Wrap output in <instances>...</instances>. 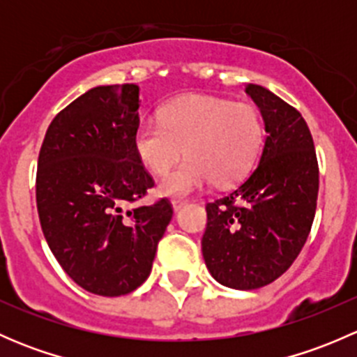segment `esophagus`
Wrapping results in <instances>:
<instances>
[{
	"label": "esophagus",
	"instance_id": "esophagus-1",
	"mask_svg": "<svg viewBox=\"0 0 357 357\" xmlns=\"http://www.w3.org/2000/svg\"><path fill=\"white\" fill-rule=\"evenodd\" d=\"M185 204H186V200L174 199V200H172V208H174V211H179V208H181Z\"/></svg>",
	"mask_w": 357,
	"mask_h": 357
}]
</instances>
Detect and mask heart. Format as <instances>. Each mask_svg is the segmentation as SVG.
<instances>
[{"label": "heart", "mask_w": 357, "mask_h": 357, "mask_svg": "<svg viewBox=\"0 0 357 357\" xmlns=\"http://www.w3.org/2000/svg\"><path fill=\"white\" fill-rule=\"evenodd\" d=\"M262 139L264 124L252 105L188 95L165 103L158 110V122H139L132 149L155 176L167 174L185 150L188 158L158 185L160 195L185 197L211 181L229 186L245 178Z\"/></svg>", "instance_id": "obj_1"}]
</instances>
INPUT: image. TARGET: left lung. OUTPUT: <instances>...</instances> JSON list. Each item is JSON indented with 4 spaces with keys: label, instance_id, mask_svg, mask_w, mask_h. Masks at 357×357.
Here are the masks:
<instances>
[{
    "label": "left lung",
    "instance_id": "8db88e82",
    "mask_svg": "<svg viewBox=\"0 0 357 357\" xmlns=\"http://www.w3.org/2000/svg\"><path fill=\"white\" fill-rule=\"evenodd\" d=\"M247 95L261 109L266 143L257 167L229 193L208 202L202 254L221 285L254 290L294 264L312 221L319 169L301 112L257 84Z\"/></svg>",
    "mask_w": 357,
    "mask_h": 357
}]
</instances>
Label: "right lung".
<instances>
[{
  "instance_id": "1",
  "label": "right lung",
  "mask_w": 357,
  "mask_h": 357,
  "mask_svg": "<svg viewBox=\"0 0 357 357\" xmlns=\"http://www.w3.org/2000/svg\"><path fill=\"white\" fill-rule=\"evenodd\" d=\"M139 103L136 84L89 89L55 115L39 150L43 235L63 271L103 297L149 278L172 218L167 199L129 207L155 185L132 149Z\"/></svg>"
}]
</instances>
